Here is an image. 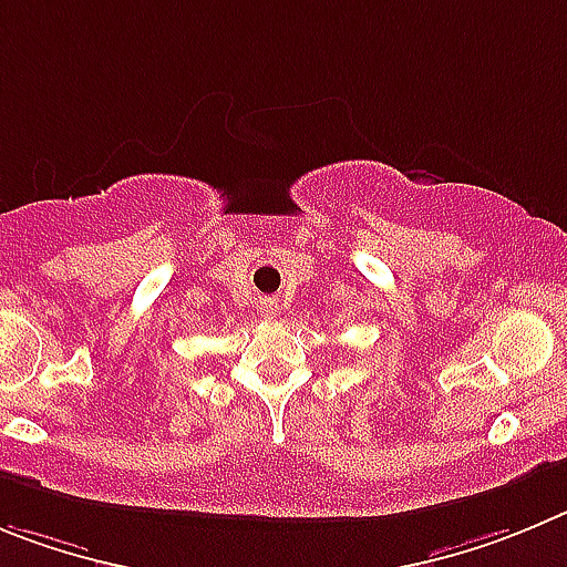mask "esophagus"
I'll list each match as a JSON object with an SVG mask.
<instances>
[{
    "label": "esophagus",
    "instance_id": "1",
    "mask_svg": "<svg viewBox=\"0 0 567 567\" xmlns=\"http://www.w3.org/2000/svg\"><path fill=\"white\" fill-rule=\"evenodd\" d=\"M262 316H268V319H274V316L279 313V308H277V302H274V299H262Z\"/></svg>",
    "mask_w": 567,
    "mask_h": 567
}]
</instances>
